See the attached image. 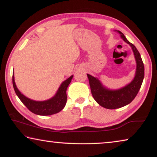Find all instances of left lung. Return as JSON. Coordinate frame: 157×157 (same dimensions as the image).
<instances>
[{"mask_svg":"<svg viewBox=\"0 0 157 157\" xmlns=\"http://www.w3.org/2000/svg\"><path fill=\"white\" fill-rule=\"evenodd\" d=\"M116 32L121 34V37L124 41L129 44L134 53L137 64L134 78L129 84L123 87L118 90H110L103 85L101 81L97 78L86 74L94 99L100 106L108 109H119L129 104L137 96L144 77V64L139 51L126 39L122 32Z\"/></svg>","mask_w":157,"mask_h":157,"instance_id":"obj_1","label":"left lung"}]
</instances>
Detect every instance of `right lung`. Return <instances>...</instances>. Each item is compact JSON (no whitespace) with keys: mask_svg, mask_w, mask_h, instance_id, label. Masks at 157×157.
Returning a JSON list of instances; mask_svg holds the SVG:
<instances>
[{"mask_svg":"<svg viewBox=\"0 0 157 157\" xmlns=\"http://www.w3.org/2000/svg\"><path fill=\"white\" fill-rule=\"evenodd\" d=\"M72 78L73 75H71L69 78L63 82L57 92L52 98L41 101L30 99L20 92L15 85L14 72L13 73V85L14 90L19 99L30 111L39 116H50L57 113L64 109L67 102L66 90Z\"/></svg>","mask_w":157,"mask_h":157,"instance_id":"obj_1","label":"right lung"}]
</instances>
